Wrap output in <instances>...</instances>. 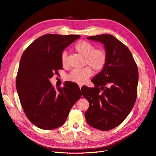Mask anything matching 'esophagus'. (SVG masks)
I'll return each instance as SVG.
<instances>
[{"instance_id": "1", "label": "esophagus", "mask_w": 156, "mask_h": 156, "mask_svg": "<svg viewBox=\"0 0 156 156\" xmlns=\"http://www.w3.org/2000/svg\"><path fill=\"white\" fill-rule=\"evenodd\" d=\"M79 88H80V89H81V88H82V86H83V85H82V84H79Z\"/></svg>"}]
</instances>
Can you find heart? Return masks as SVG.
Here are the masks:
<instances>
[{
  "label": "heart",
  "mask_w": 156,
  "mask_h": 156,
  "mask_svg": "<svg viewBox=\"0 0 156 156\" xmlns=\"http://www.w3.org/2000/svg\"><path fill=\"white\" fill-rule=\"evenodd\" d=\"M75 50L86 58L85 65L91 66L95 72H99L103 70L107 62V54L103 49L96 48L91 43L80 41L75 46ZM61 64L64 67L68 66V54L66 51L62 52ZM93 74L91 67L86 66L80 69H73L68 75L67 79L72 82L83 84Z\"/></svg>",
  "instance_id": "1"
}]
</instances>
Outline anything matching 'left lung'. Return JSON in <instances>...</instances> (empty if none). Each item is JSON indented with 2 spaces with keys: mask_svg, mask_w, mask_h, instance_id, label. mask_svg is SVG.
Segmentation results:
<instances>
[{
  "mask_svg": "<svg viewBox=\"0 0 156 156\" xmlns=\"http://www.w3.org/2000/svg\"><path fill=\"white\" fill-rule=\"evenodd\" d=\"M103 43L107 62L102 71L91 80L94 88L85 86L83 97L90 103L86 122L98 130H109L126 119L135 104L138 70L127 46L111 34L87 37Z\"/></svg>",
  "mask_w": 156,
  "mask_h": 156,
  "instance_id": "left-lung-1",
  "label": "left lung"
}]
</instances>
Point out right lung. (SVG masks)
Wrapping results in <instances>:
<instances>
[{
  "label": "right lung",
  "mask_w": 156,
  "mask_h": 156,
  "mask_svg": "<svg viewBox=\"0 0 156 156\" xmlns=\"http://www.w3.org/2000/svg\"><path fill=\"white\" fill-rule=\"evenodd\" d=\"M80 37L47 34L34 40L22 54L16 90L25 114L38 128L51 130L63 126L82 95L76 83L68 81L55 90L49 80L63 68V50Z\"/></svg>",
  "instance_id": "obj_1"
}]
</instances>
